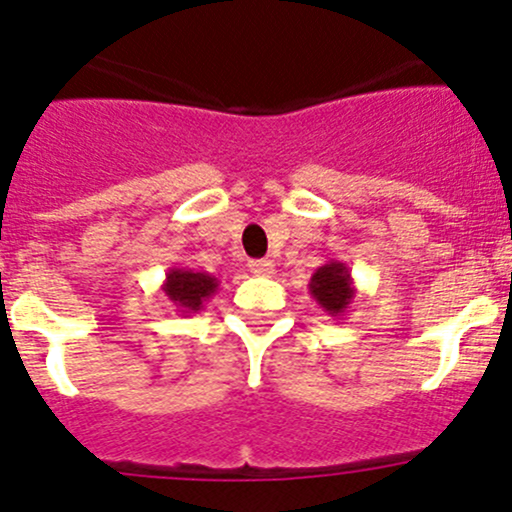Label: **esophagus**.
Wrapping results in <instances>:
<instances>
[{"instance_id": "esophagus-1", "label": "esophagus", "mask_w": 512, "mask_h": 512, "mask_svg": "<svg viewBox=\"0 0 512 512\" xmlns=\"http://www.w3.org/2000/svg\"><path fill=\"white\" fill-rule=\"evenodd\" d=\"M250 272L257 274V277H272L274 274V262L267 260V257H262V260H250Z\"/></svg>"}]
</instances>
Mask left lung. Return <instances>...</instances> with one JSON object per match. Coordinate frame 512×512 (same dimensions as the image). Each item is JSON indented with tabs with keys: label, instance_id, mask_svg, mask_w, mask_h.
Instances as JSON below:
<instances>
[{
	"label": "left lung",
	"instance_id": "8db88e82",
	"mask_svg": "<svg viewBox=\"0 0 512 512\" xmlns=\"http://www.w3.org/2000/svg\"><path fill=\"white\" fill-rule=\"evenodd\" d=\"M308 291H311L318 306L333 320H340L345 316L357 296L350 269L340 260H330L328 265L318 267L313 272L311 282H308Z\"/></svg>",
	"mask_w": 512,
	"mask_h": 512
}]
</instances>
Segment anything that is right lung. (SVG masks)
Segmentation results:
<instances>
[{"mask_svg": "<svg viewBox=\"0 0 512 512\" xmlns=\"http://www.w3.org/2000/svg\"><path fill=\"white\" fill-rule=\"evenodd\" d=\"M167 301L177 308V313H199L204 303L218 291V279L209 272H194L187 267L167 269L162 282Z\"/></svg>", "mask_w": 512, "mask_h": 512, "instance_id": "add662e5", "label": "right lung"}]
</instances>
